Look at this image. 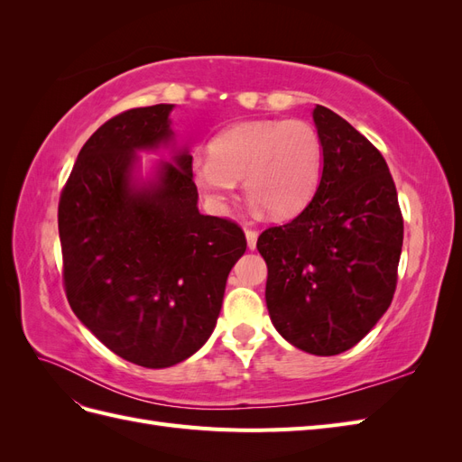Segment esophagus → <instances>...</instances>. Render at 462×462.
Masks as SVG:
<instances>
[{"instance_id":"34e87169","label":"esophagus","mask_w":462,"mask_h":462,"mask_svg":"<svg viewBox=\"0 0 462 462\" xmlns=\"http://www.w3.org/2000/svg\"><path fill=\"white\" fill-rule=\"evenodd\" d=\"M245 233H246V243H248V248H250V250H254V248H256V241H258V231H256V229H253V227H246V229H245Z\"/></svg>"}]
</instances>
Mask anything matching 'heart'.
<instances>
[{
	"label": "heart",
	"instance_id": "obj_1",
	"mask_svg": "<svg viewBox=\"0 0 462 462\" xmlns=\"http://www.w3.org/2000/svg\"><path fill=\"white\" fill-rule=\"evenodd\" d=\"M324 148L304 119H258L236 123L208 146V160L192 165L202 197L221 204L245 180V190L272 217H289L314 194Z\"/></svg>",
	"mask_w": 462,
	"mask_h": 462
}]
</instances>
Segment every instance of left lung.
I'll list each match as a JSON object with an SVG mask.
<instances>
[{
    "label": "left lung",
    "mask_w": 462,
    "mask_h": 462,
    "mask_svg": "<svg viewBox=\"0 0 462 462\" xmlns=\"http://www.w3.org/2000/svg\"><path fill=\"white\" fill-rule=\"evenodd\" d=\"M314 123L324 170L312 202L258 236L265 304L300 351H348L377 324L397 287L402 214L389 167L365 134L324 106Z\"/></svg>",
    "instance_id": "obj_1"
}]
</instances>
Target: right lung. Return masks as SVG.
<instances>
[{
	"label": "right lung",
	"mask_w": 462,
	"mask_h": 462,
	"mask_svg": "<svg viewBox=\"0 0 462 462\" xmlns=\"http://www.w3.org/2000/svg\"><path fill=\"white\" fill-rule=\"evenodd\" d=\"M171 109L106 121L79 152L58 208L69 304L109 351L144 368L173 366L208 341L246 250L235 221L199 212L187 150L152 185L133 187L134 152L170 141Z\"/></svg>",
	"instance_id": "right-lung-1"
}]
</instances>
